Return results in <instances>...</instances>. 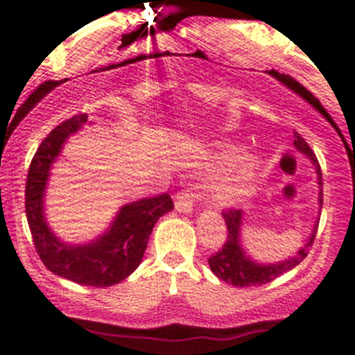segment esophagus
<instances>
[{
  "label": "esophagus",
  "mask_w": 355,
  "mask_h": 355,
  "mask_svg": "<svg viewBox=\"0 0 355 355\" xmlns=\"http://www.w3.org/2000/svg\"><path fill=\"white\" fill-rule=\"evenodd\" d=\"M198 194L193 189H184L177 194L175 198V209L180 214H189L194 210V201H196Z\"/></svg>",
  "instance_id": "34e87169"
}]
</instances>
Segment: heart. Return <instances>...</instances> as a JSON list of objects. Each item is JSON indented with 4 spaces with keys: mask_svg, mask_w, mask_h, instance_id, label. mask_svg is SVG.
Returning a JSON list of instances; mask_svg holds the SVG:
<instances>
[{
    "mask_svg": "<svg viewBox=\"0 0 355 355\" xmlns=\"http://www.w3.org/2000/svg\"><path fill=\"white\" fill-rule=\"evenodd\" d=\"M210 187V198L217 207H233L241 203L258 180L261 170V157L245 154V146L226 141L217 146L209 162V170H223Z\"/></svg>",
    "mask_w": 355,
    "mask_h": 355,
    "instance_id": "heart-1",
    "label": "heart"
}]
</instances>
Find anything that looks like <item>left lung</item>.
Masks as SVG:
<instances>
[{
	"label": "left lung",
	"instance_id": "left-lung-1",
	"mask_svg": "<svg viewBox=\"0 0 355 355\" xmlns=\"http://www.w3.org/2000/svg\"><path fill=\"white\" fill-rule=\"evenodd\" d=\"M293 146H295L297 152L304 154L306 157L311 161L313 168H315V173H317V184H318V214L322 210V201H324V193H322V171L320 166H318L317 157L313 154V150L309 148L308 143L299 136V134H293ZM226 223V230H228V237H226V244L223 245V249L219 253H216L214 257L209 258L210 270L216 274L219 279L226 281L233 286H257V285H265L269 281L276 279L281 274L288 272L293 267L301 263L302 260L308 254V249L313 245L315 241V233L318 228V216L315 217L311 226V233L306 237L304 244L299 248L297 253H293L292 257L285 258V260L279 261H260L254 260L251 254L248 253V249L244 248V241H242V232H244L245 221V212L244 210H230V212L223 214Z\"/></svg>",
	"mask_w": 355,
	"mask_h": 355
}]
</instances>
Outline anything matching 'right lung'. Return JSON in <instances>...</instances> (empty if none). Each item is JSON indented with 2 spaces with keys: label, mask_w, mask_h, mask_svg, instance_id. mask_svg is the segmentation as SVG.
I'll list each match as a JSON object with an SVG mask.
<instances>
[{
  "label": "right lung",
  "mask_w": 355,
  "mask_h": 355,
  "mask_svg": "<svg viewBox=\"0 0 355 355\" xmlns=\"http://www.w3.org/2000/svg\"><path fill=\"white\" fill-rule=\"evenodd\" d=\"M86 122V114H76L51 130L40 143L28 171L26 217L38 257L51 272L78 285L102 288L116 285L138 269L150 233L159 217L173 210V200L164 193L129 201L118 209L101 235L85 244H72L58 237L46 217L47 185L65 143Z\"/></svg>",
  "instance_id": "obj_1"
}]
</instances>
